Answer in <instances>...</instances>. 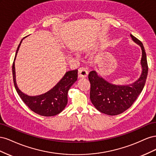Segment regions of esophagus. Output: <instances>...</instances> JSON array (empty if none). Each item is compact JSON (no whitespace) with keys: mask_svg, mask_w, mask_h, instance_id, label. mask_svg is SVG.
<instances>
[{"mask_svg":"<svg viewBox=\"0 0 156 156\" xmlns=\"http://www.w3.org/2000/svg\"><path fill=\"white\" fill-rule=\"evenodd\" d=\"M88 75L87 70L84 68H80L78 69V76L79 78H85Z\"/></svg>","mask_w":156,"mask_h":156,"instance_id":"obj_1","label":"esophagus"}]
</instances>
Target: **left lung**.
Here are the masks:
<instances>
[{
  "label": "left lung",
  "instance_id": "obj_1",
  "mask_svg": "<svg viewBox=\"0 0 156 156\" xmlns=\"http://www.w3.org/2000/svg\"><path fill=\"white\" fill-rule=\"evenodd\" d=\"M130 36L142 50V72L136 81L127 85H116L108 83L96 71H92L88 75L90 98L92 104L97 110L108 115H117L128 109L142 92L147 78L148 68L143 44L132 34Z\"/></svg>",
  "mask_w": 156,
  "mask_h": 156
}]
</instances>
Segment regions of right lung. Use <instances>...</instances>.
<instances>
[{"instance_id":"add662e5","label":"right lung","mask_w":156,"mask_h":156,"mask_svg":"<svg viewBox=\"0 0 156 156\" xmlns=\"http://www.w3.org/2000/svg\"><path fill=\"white\" fill-rule=\"evenodd\" d=\"M25 37H23V39ZM23 39L20 41L17 49L12 66L13 80L16 91L23 102L30 108L31 111L36 114L44 116H52L58 115L64 110L67 105L68 92L70 87L77 80L78 70L68 71L53 88L43 94L31 96L23 93L18 88L16 83L15 69V60Z\"/></svg>"}]
</instances>
